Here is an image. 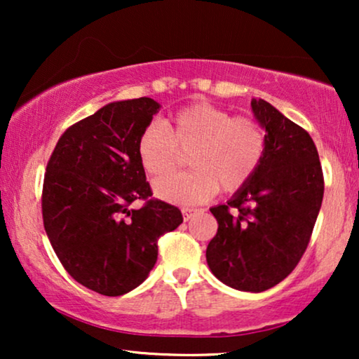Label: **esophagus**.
Wrapping results in <instances>:
<instances>
[{
  "mask_svg": "<svg viewBox=\"0 0 359 359\" xmlns=\"http://www.w3.org/2000/svg\"><path fill=\"white\" fill-rule=\"evenodd\" d=\"M196 214V209H189V208H183V217L184 220H189L193 215Z\"/></svg>",
  "mask_w": 359,
  "mask_h": 359,
  "instance_id": "esophagus-1",
  "label": "esophagus"
}]
</instances>
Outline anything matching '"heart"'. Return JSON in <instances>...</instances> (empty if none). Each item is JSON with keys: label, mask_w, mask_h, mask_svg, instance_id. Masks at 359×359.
I'll return each mask as SVG.
<instances>
[{"label": "heart", "mask_w": 359, "mask_h": 359, "mask_svg": "<svg viewBox=\"0 0 359 359\" xmlns=\"http://www.w3.org/2000/svg\"><path fill=\"white\" fill-rule=\"evenodd\" d=\"M268 151L264 127L250 116H235L210 102L175 112L163 124L150 122L137 140V156L150 178L174 170L190 155L189 174L156 180L158 198L176 204H198L220 188L237 193L262 168Z\"/></svg>", "instance_id": "1"}]
</instances>
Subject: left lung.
<instances>
[{"label": "left lung", "mask_w": 359, "mask_h": 359, "mask_svg": "<svg viewBox=\"0 0 359 359\" xmlns=\"http://www.w3.org/2000/svg\"><path fill=\"white\" fill-rule=\"evenodd\" d=\"M252 109L266 129V156L243 189L210 209L219 229L205 258L224 284L262 292L301 262L322 205L323 173L306 129L263 100H253Z\"/></svg>", "instance_id": "1"}]
</instances>
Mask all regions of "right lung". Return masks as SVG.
Listing matches in <instances>:
<instances>
[{
	"label": "right lung",
	"instance_id": "1",
	"mask_svg": "<svg viewBox=\"0 0 359 359\" xmlns=\"http://www.w3.org/2000/svg\"><path fill=\"white\" fill-rule=\"evenodd\" d=\"M160 104L111 102L63 132L48 158L42 219L67 273L102 296H122L149 276L158 240L183 222L176 205L151 198L137 140ZM135 200L144 203L130 210Z\"/></svg>",
	"mask_w": 359,
	"mask_h": 359
}]
</instances>
